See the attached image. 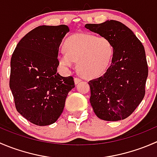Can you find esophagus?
<instances>
[{"label":"esophagus","instance_id":"1","mask_svg":"<svg viewBox=\"0 0 157 157\" xmlns=\"http://www.w3.org/2000/svg\"><path fill=\"white\" fill-rule=\"evenodd\" d=\"M81 80H82V79L79 78V77H75V78H74V82H75V84L79 83L80 81H81Z\"/></svg>","mask_w":157,"mask_h":157}]
</instances>
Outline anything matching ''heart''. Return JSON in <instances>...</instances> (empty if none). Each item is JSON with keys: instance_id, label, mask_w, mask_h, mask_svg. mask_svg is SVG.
<instances>
[{"instance_id": "heart-1", "label": "heart", "mask_w": 157, "mask_h": 157, "mask_svg": "<svg viewBox=\"0 0 157 157\" xmlns=\"http://www.w3.org/2000/svg\"><path fill=\"white\" fill-rule=\"evenodd\" d=\"M65 53L58 55L60 65L67 68L77 61L79 72L86 77H96L108 69L114 55V46L106 37L87 33L74 34L64 43Z\"/></svg>"}]
</instances>
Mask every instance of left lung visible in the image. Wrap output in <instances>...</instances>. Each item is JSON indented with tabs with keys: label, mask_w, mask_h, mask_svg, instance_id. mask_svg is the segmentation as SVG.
<instances>
[{
	"label": "left lung",
	"mask_w": 157,
	"mask_h": 157,
	"mask_svg": "<svg viewBox=\"0 0 157 157\" xmlns=\"http://www.w3.org/2000/svg\"><path fill=\"white\" fill-rule=\"evenodd\" d=\"M85 27L108 38L114 46L112 64L106 72L88 82L93 111L105 121L124 119L144 97L148 76L144 47L129 28L116 20Z\"/></svg>",
	"instance_id": "obj_1"
}]
</instances>
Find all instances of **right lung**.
<instances>
[{
  "instance_id": "1",
  "label": "right lung",
  "mask_w": 157,
  "mask_h": 157,
  "mask_svg": "<svg viewBox=\"0 0 157 157\" xmlns=\"http://www.w3.org/2000/svg\"><path fill=\"white\" fill-rule=\"evenodd\" d=\"M68 32L66 25L38 26L19 42L11 57L10 88L16 109L36 125L55 123L75 86L73 77L57 72L58 48Z\"/></svg>"
}]
</instances>
